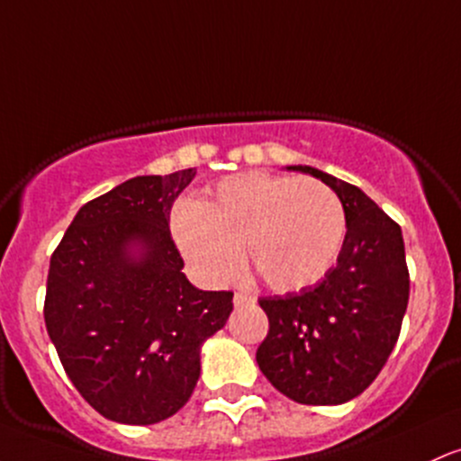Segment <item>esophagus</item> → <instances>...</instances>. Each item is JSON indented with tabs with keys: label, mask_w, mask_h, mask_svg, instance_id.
<instances>
[{
	"label": "esophagus",
	"mask_w": 461,
	"mask_h": 461,
	"mask_svg": "<svg viewBox=\"0 0 461 461\" xmlns=\"http://www.w3.org/2000/svg\"><path fill=\"white\" fill-rule=\"evenodd\" d=\"M256 302V297L254 295H249V293H242V291H239L234 295V304L236 306H245V304H254Z\"/></svg>",
	"instance_id": "esophagus-1"
}]
</instances>
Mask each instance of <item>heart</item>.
Returning a JSON list of instances; mask_svg holds the SVG:
<instances>
[{"label":"heart","instance_id":"1","mask_svg":"<svg viewBox=\"0 0 461 461\" xmlns=\"http://www.w3.org/2000/svg\"><path fill=\"white\" fill-rule=\"evenodd\" d=\"M170 230L190 269L225 285L247 262L271 291L315 285L335 265L348 219L337 192L317 179L245 173L222 179L201 205L181 201Z\"/></svg>","mask_w":461,"mask_h":461}]
</instances>
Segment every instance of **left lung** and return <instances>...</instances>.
I'll use <instances>...</instances> for the list:
<instances>
[{"instance_id": "8db88e82", "label": "left lung", "mask_w": 461, "mask_h": 461, "mask_svg": "<svg viewBox=\"0 0 461 461\" xmlns=\"http://www.w3.org/2000/svg\"><path fill=\"white\" fill-rule=\"evenodd\" d=\"M330 185L348 231L321 282L260 297L269 332L256 352L277 392L302 404H341L372 385L401 335L409 269L401 225L357 185L311 166H288Z\"/></svg>"}]
</instances>
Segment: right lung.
Instances as JSON below:
<instances>
[{
    "label": "right lung",
    "mask_w": 461,
    "mask_h": 461,
    "mask_svg": "<svg viewBox=\"0 0 461 461\" xmlns=\"http://www.w3.org/2000/svg\"><path fill=\"white\" fill-rule=\"evenodd\" d=\"M194 175L133 176L89 201L50 258L48 335L80 396L113 422L175 416L199 381L201 343L234 308L231 291L190 285L170 236V210Z\"/></svg>",
    "instance_id": "obj_1"
}]
</instances>
